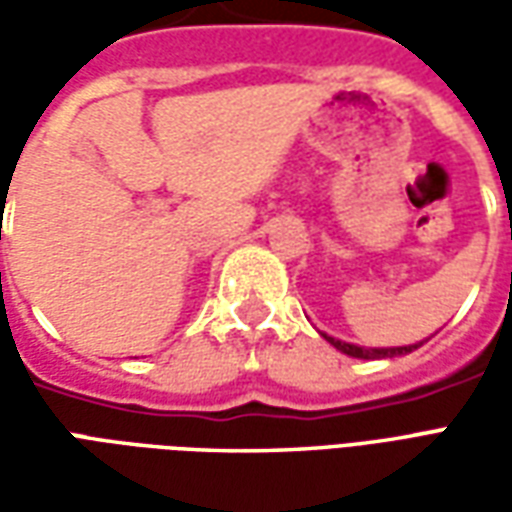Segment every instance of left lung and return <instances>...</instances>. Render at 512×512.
<instances>
[{"label": "left lung", "instance_id": "left-lung-1", "mask_svg": "<svg viewBox=\"0 0 512 512\" xmlns=\"http://www.w3.org/2000/svg\"><path fill=\"white\" fill-rule=\"evenodd\" d=\"M321 337L326 343H332L340 354L345 356H354V359H392V356H406L411 351H417L419 345L425 343H411V345H395V348H365V345H354V343H343V340H337V337H329L326 332H321Z\"/></svg>", "mask_w": 512, "mask_h": 512}]
</instances>
